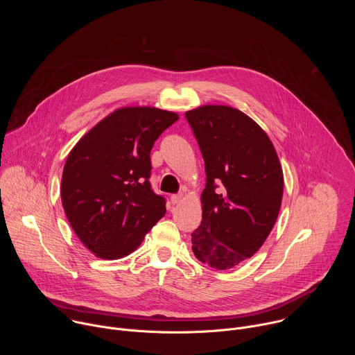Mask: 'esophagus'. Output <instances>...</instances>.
<instances>
[{
  "label": "esophagus",
  "instance_id": "obj_1",
  "mask_svg": "<svg viewBox=\"0 0 355 355\" xmlns=\"http://www.w3.org/2000/svg\"><path fill=\"white\" fill-rule=\"evenodd\" d=\"M182 198H184V195H182V193H175V195H171V204H174V205L180 204V202L182 200Z\"/></svg>",
  "mask_w": 355,
  "mask_h": 355
}]
</instances>
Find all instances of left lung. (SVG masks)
I'll return each mask as SVG.
<instances>
[{"label": "left lung", "mask_w": 355, "mask_h": 355, "mask_svg": "<svg viewBox=\"0 0 355 355\" xmlns=\"http://www.w3.org/2000/svg\"><path fill=\"white\" fill-rule=\"evenodd\" d=\"M185 118L207 171L192 251L204 264L229 270L254 256L271 233L282 202V167L267 133L241 111L202 105Z\"/></svg>", "instance_id": "left-lung-1"}]
</instances>
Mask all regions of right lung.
<instances>
[{"mask_svg":"<svg viewBox=\"0 0 355 355\" xmlns=\"http://www.w3.org/2000/svg\"><path fill=\"white\" fill-rule=\"evenodd\" d=\"M175 121V112L153 107L119 108L71 148L62 204L74 233L98 259L130 254L166 215V199L148 182L150 151Z\"/></svg>","mask_w":355,"mask_h":355,"instance_id":"right-lung-1","label":"right lung"}]
</instances>
